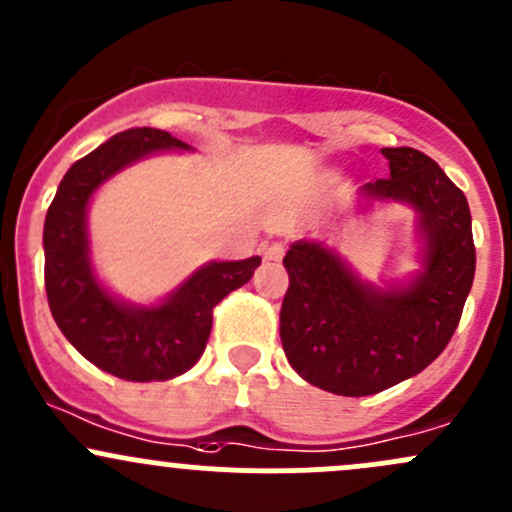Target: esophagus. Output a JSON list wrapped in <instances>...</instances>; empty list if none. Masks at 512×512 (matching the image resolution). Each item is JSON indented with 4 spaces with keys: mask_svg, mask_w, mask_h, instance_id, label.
<instances>
[{
    "mask_svg": "<svg viewBox=\"0 0 512 512\" xmlns=\"http://www.w3.org/2000/svg\"><path fill=\"white\" fill-rule=\"evenodd\" d=\"M283 256H285L283 244H268L266 249H263V258H266V261H280Z\"/></svg>",
    "mask_w": 512,
    "mask_h": 512,
    "instance_id": "obj_1",
    "label": "esophagus"
}]
</instances>
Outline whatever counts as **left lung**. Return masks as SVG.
Returning <instances> with one entry per match:
<instances>
[{"mask_svg":"<svg viewBox=\"0 0 512 512\" xmlns=\"http://www.w3.org/2000/svg\"><path fill=\"white\" fill-rule=\"evenodd\" d=\"M388 178L356 190L359 205L400 202L417 214V268L386 288L322 241L290 244L280 342L290 366L334 395L381 393L417 376L452 339L474 283L476 249L464 192L415 148H381Z\"/></svg>","mask_w":512,"mask_h":512,"instance_id":"obj_1","label":"left lung"}]
</instances>
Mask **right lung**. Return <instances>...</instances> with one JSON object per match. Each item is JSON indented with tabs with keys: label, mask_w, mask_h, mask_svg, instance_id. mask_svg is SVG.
<instances>
[{
	"label": "right lung",
	"mask_w": 512,
	"mask_h": 512,
	"mask_svg": "<svg viewBox=\"0 0 512 512\" xmlns=\"http://www.w3.org/2000/svg\"><path fill=\"white\" fill-rule=\"evenodd\" d=\"M192 151L168 131L126 129L70 166L43 224L46 293L53 320L90 364L124 381H168L195 366L212 329V307L249 283L261 258L210 261L156 305L109 293L90 258L87 210L119 170L153 153Z\"/></svg>",
	"instance_id": "obj_1"
}]
</instances>
